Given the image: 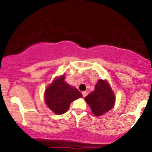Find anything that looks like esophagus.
<instances>
[{"mask_svg": "<svg viewBox=\"0 0 152 152\" xmlns=\"http://www.w3.org/2000/svg\"><path fill=\"white\" fill-rule=\"evenodd\" d=\"M82 95H83L84 97H85V96H87V91H84L82 92Z\"/></svg>", "mask_w": 152, "mask_h": 152, "instance_id": "1", "label": "esophagus"}]
</instances>
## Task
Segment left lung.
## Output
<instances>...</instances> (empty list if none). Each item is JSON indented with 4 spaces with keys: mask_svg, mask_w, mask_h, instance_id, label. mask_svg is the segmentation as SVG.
I'll return each mask as SVG.
<instances>
[{
    "mask_svg": "<svg viewBox=\"0 0 152 152\" xmlns=\"http://www.w3.org/2000/svg\"><path fill=\"white\" fill-rule=\"evenodd\" d=\"M85 101L96 116H100L113 108L115 98L106 81L99 80L94 91L85 97Z\"/></svg>",
    "mask_w": 152,
    "mask_h": 152,
    "instance_id": "obj_1",
    "label": "left lung"
}]
</instances>
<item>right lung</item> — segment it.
Listing matches in <instances>:
<instances>
[{
	"mask_svg": "<svg viewBox=\"0 0 152 152\" xmlns=\"http://www.w3.org/2000/svg\"><path fill=\"white\" fill-rule=\"evenodd\" d=\"M81 97H82L81 92L67 84L64 76L56 79L46 89L45 93L48 107L57 115L65 113L71 102Z\"/></svg>",
	"mask_w": 152,
	"mask_h": 152,
	"instance_id": "right-lung-1",
	"label": "right lung"
}]
</instances>
